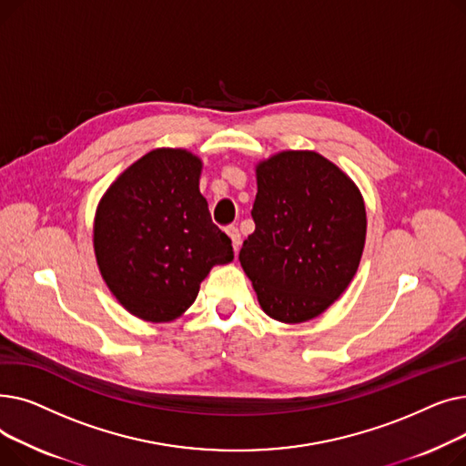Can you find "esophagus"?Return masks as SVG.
<instances>
[{
	"instance_id": "obj_1",
	"label": "esophagus",
	"mask_w": 466,
	"mask_h": 466,
	"mask_svg": "<svg viewBox=\"0 0 466 466\" xmlns=\"http://www.w3.org/2000/svg\"><path fill=\"white\" fill-rule=\"evenodd\" d=\"M227 234L230 236V239H232V248H234V251L238 253V249H239V243H241V234H239L238 227H234V225L227 227Z\"/></svg>"
}]
</instances>
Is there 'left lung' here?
<instances>
[{"label": "left lung", "mask_w": 466, "mask_h": 466, "mask_svg": "<svg viewBox=\"0 0 466 466\" xmlns=\"http://www.w3.org/2000/svg\"><path fill=\"white\" fill-rule=\"evenodd\" d=\"M255 232L239 262L262 309L281 323L323 313L353 279L366 238L364 202L338 166L283 151L257 166Z\"/></svg>", "instance_id": "8db88e82"}]
</instances>
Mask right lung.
<instances>
[{
	"label": "right lung",
	"instance_id": "right-lung-1",
	"mask_svg": "<svg viewBox=\"0 0 466 466\" xmlns=\"http://www.w3.org/2000/svg\"><path fill=\"white\" fill-rule=\"evenodd\" d=\"M202 162L157 149L107 188L96 211L94 251L116 300L139 319L174 321L215 264L234 258L200 194Z\"/></svg>",
	"mask_w": 466,
	"mask_h": 466
}]
</instances>
